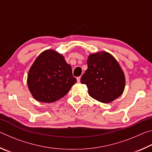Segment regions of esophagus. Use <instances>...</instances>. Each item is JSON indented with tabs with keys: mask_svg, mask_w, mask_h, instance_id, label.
<instances>
[{
	"mask_svg": "<svg viewBox=\"0 0 152 152\" xmlns=\"http://www.w3.org/2000/svg\"><path fill=\"white\" fill-rule=\"evenodd\" d=\"M77 82H80V76H79V77H77Z\"/></svg>",
	"mask_w": 152,
	"mask_h": 152,
	"instance_id": "obj_1",
	"label": "esophagus"
}]
</instances>
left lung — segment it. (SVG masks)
<instances>
[{
  "label": "left lung",
  "mask_w": 152,
  "mask_h": 152,
  "mask_svg": "<svg viewBox=\"0 0 152 152\" xmlns=\"http://www.w3.org/2000/svg\"><path fill=\"white\" fill-rule=\"evenodd\" d=\"M88 69L82 76V84H86L88 94L104 103L110 102L122 94L125 88V76L119 64L107 52L89 56Z\"/></svg>",
  "instance_id": "8db88e82"
}]
</instances>
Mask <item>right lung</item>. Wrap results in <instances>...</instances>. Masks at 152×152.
Segmentation results:
<instances>
[{"instance_id":"1","label":"right lung","mask_w":152,"mask_h":152,"mask_svg":"<svg viewBox=\"0 0 152 152\" xmlns=\"http://www.w3.org/2000/svg\"><path fill=\"white\" fill-rule=\"evenodd\" d=\"M76 82L64 56L46 50L38 56L28 74L27 84L38 101L53 102L65 96Z\"/></svg>"}]
</instances>
